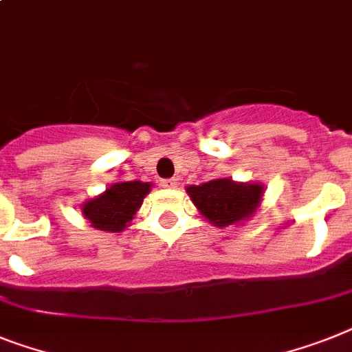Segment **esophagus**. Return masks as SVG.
<instances>
[{
    "label": "esophagus",
    "mask_w": 352,
    "mask_h": 352,
    "mask_svg": "<svg viewBox=\"0 0 352 352\" xmlns=\"http://www.w3.org/2000/svg\"><path fill=\"white\" fill-rule=\"evenodd\" d=\"M162 187H165V188H176V187H178V179H174V178L164 179V182H162Z\"/></svg>",
    "instance_id": "esophagus-1"
}]
</instances>
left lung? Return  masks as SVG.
Listing matches in <instances>:
<instances>
[{"label": "left lung", "instance_id": "left-lung-1", "mask_svg": "<svg viewBox=\"0 0 352 352\" xmlns=\"http://www.w3.org/2000/svg\"><path fill=\"white\" fill-rule=\"evenodd\" d=\"M263 192L264 187L259 183H237L230 178L187 187V194L201 216L221 228L254 216L261 205Z\"/></svg>", "mask_w": 352, "mask_h": 352}]
</instances>
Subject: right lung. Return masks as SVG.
Returning <instances> with one entry per match:
<instances>
[{"label":"right lung","mask_w":352,"mask_h":352,"mask_svg":"<svg viewBox=\"0 0 352 352\" xmlns=\"http://www.w3.org/2000/svg\"><path fill=\"white\" fill-rule=\"evenodd\" d=\"M151 187V183L144 182L113 183L102 194L84 203L82 216L97 230L122 232L140 208Z\"/></svg>","instance_id":"obj_1"}]
</instances>
